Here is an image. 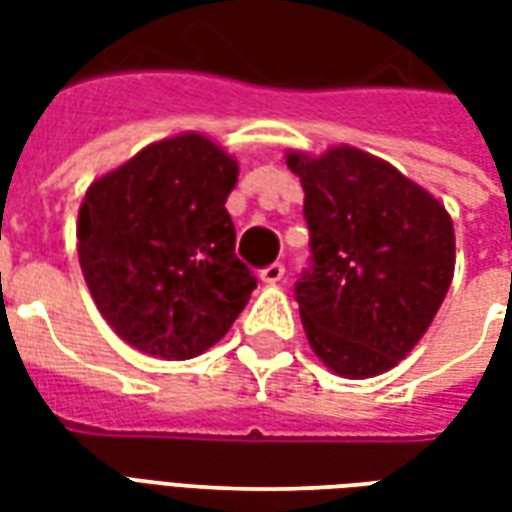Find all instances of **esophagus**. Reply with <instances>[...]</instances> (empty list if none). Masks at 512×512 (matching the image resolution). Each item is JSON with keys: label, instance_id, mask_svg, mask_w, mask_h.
<instances>
[{"label": "esophagus", "instance_id": "obj_1", "mask_svg": "<svg viewBox=\"0 0 512 512\" xmlns=\"http://www.w3.org/2000/svg\"><path fill=\"white\" fill-rule=\"evenodd\" d=\"M282 277H285V266L282 263H271V266L260 271V279L266 285H277V282H282Z\"/></svg>", "mask_w": 512, "mask_h": 512}]
</instances>
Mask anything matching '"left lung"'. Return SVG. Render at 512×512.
Here are the masks:
<instances>
[{
  "label": "left lung",
  "mask_w": 512,
  "mask_h": 512,
  "mask_svg": "<svg viewBox=\"0 0 512 512\" xmlns=\"http://www.w3.org/2000/svg\"><path fill=\"white\" fill-rule=\"evenodd\" d=\"M304 186L312 268L296 282L310 348L343 378H373L406 359L455 274L447 208L384 158L337 145L288 150Z\"/></svg>",
  "instance_id": "8db88e82"
}]
</instances>
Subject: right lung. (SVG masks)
<instances>
[{"instance_id":"add662e5","label":"right lung","mask_w":512,"mask_h":512,"mask_svg":"<svg viewBox=\"0 0 512 512\" xmlns=\"http://www.w3.org/2000/svg\"><path fill=\"white\" fill-rule=\"evenodd\" d=\"M238 161L211 136L158 139L90 183L79 266L120 340L156 359H191L230 332L257 279L235 257L224 202Z\"/></svg>"}]
</instances>
